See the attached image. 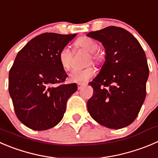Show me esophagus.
<instances>
[{"mask_svg":"<svg viewBox=\"0 0 158 158\" xmlns=\"http://www.w3.org/2000/svg\"><path fill=\"white\" fill-rule=\"evenodd\" d=\"M78 89H81L82 88V87L84 86V84H80V83H78Z\"/></svg>","mask_w":158,"mask_h":158,"instance_id":"34e87169","label":"esophagus"}]
</instances>
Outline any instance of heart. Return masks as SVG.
<instances>
[{
    "label": "heart",
    "mask_w": 158,
    "mask_h": 158,
    "mask_svg": "<svg viewBox=\"0 0 158 158\" xmlns=\"http://www.w3.org/2000/svg\"><path fill=\"white\" fill-rule=\"evenodd\" d=\"M74 46L76 49H82L90 53L92 59L96 64L102 63L103 58L97 51L99 45L97 42L93 38L89 37H80L75 42ZM59 61L63 69L69 70L73 65V52L68 47H63L59 52ZM95 73V70L93 67L89 66L82 69H74L69 76V81L75 83H84L87 82Z\"/></svg>",
    "instance_id": "1"
}]
</instances>
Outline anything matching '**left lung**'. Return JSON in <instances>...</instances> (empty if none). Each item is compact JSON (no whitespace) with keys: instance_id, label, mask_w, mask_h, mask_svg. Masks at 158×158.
I'll use <instances>...</instances> for the list:
<instances>
[{"instance_id":"1","label":"left lung","mask_w":158,"mask_h":158,"mask_svg":"<svg viewBox=\"0 0 158 158\" xmlns=\"http://www.w3.org/2000/svg\"><path fill=\"white\" fill-rule=\"evenodd\" d=\"M86 35L100 42L106 53L99 74L89 83L94 91L87 102L89 113L106 127H126L137 118L146 97L149 68L144 51L122 27L110 26Z\"/></svg>"}]
</instances>
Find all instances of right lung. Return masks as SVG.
<instances>
[{
    "mask_svg": "<svg viewBox=\"0 0 158 158\" xmlns=\"http://www.w3.org/2000/svg\"><path fill=\"white\" fill-rule=\"evenodd\" d=\"M76 34L44 33L32 38L18 53L9 72V94L18 120L34 131H45L62 120L76 83L59 84L67 74L59 52Z\"/></svg>",
    "mask_w": 158,
    "mask_h": 158,
    "instance_id": "obj_1",
    "label": "right lung"
}]
</instances>
